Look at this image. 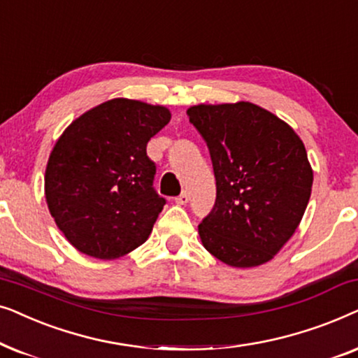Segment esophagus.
Masks as SVG:
<instances>
[{
  "mask_svg": "<svg viewBox=\"0 0 358 358\" xmlns=\"http://www.w3.org/2000/svg\"><path fill=\"white\" fill-rule=\"evenodd\" d=\"M187 202H189V194L185 192V190H184V192H180L178 197H176V203H178V205H185Z\"/></svg>",
  "mask_w": 358,
  "mask_h": 358,
  "instance_id": "1",
  "label": "esophagus"
}]
</instances>
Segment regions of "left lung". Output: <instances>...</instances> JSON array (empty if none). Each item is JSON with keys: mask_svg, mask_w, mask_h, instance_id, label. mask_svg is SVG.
Listing matches in <instances>:
<instances>
[{"mask_svg": "<svg viewBox=\"0 0 358 358\" xmlns=\"http://www.w3.org/2000/svg\"><path fill=\"white\" fill-rule=\"evenodd\" d=\"M207 141L217 200L199 224L203 248L231 267L268 262L293 236L311 195L313 169L295 130L251 102L187 109Z\"/></svg>", "mask_w": 358, "mask_h": 358, "instance_id": "8db88e82", "label": "left lung"}]
</instances>
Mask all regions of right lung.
I'll list each match as a JSON object with an SVG mask.
<instances>
[{"instance_id": "obj_1", "label": "right lung", "mask_w": 358, "mask_h": 358, "mask_svg": "<svg viewBox=\"0 0 358 358\" xmlns=\"http://www.w3.org/2000/svg\"><path fill=\"white\" fill-rule=\"evenodd\" d=\"M169 120L163 106L117 97L63 131L47 163L45 199L78 251L106 261L148 239L166 199L153 187L146 145Z\"/></svg>"}]
</instances>
